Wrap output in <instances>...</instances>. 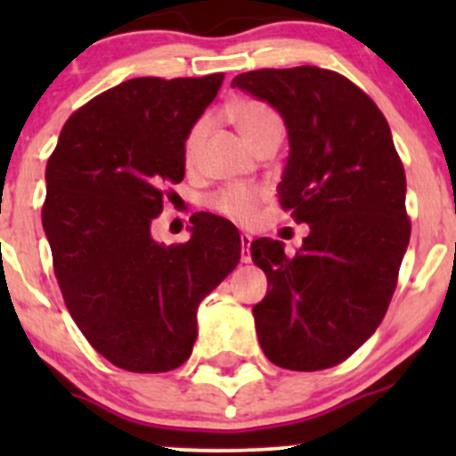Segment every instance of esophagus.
<instances>
[{"label":"esophagus","instance_id":"obj_1","mask_svg":"<svg viewBox=\"0 0 456 456\" xmlns=\"http://www.w3.org/2000/svg\"><path fill=\"white\" fill-rule=\"evenodd\" d=\"M251 240H254V238H251L249 233H242L240 236V245H242L240 262H245V265H249L251 262Z\"/></svg>","mask_w":456,"mask_h":456}]
</instances>
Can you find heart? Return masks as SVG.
<instances>
[{
	"mask_svg": "<svg viewBox=\"0 0 456 456\" xmlns=\"http://www.w3.org/2000/svg\"><path fill=\"white\" fill-rule=\"evenodd\" d=\"M229 117H232L233 126L240 132V136L245 139L247 145L254 150L260 141L269 139V136H282V118L275 112L273 108H269L266 103L260 101H245V103H238L236 108L229 110ZM209 117H202L191 126V130L185 136V159L187 163H194L196 156H199L202 141H205L207 132H209ZM257 202V191L249 190V187H224L218 194L211 196V207H214L218 214L227 216L233 220H249V216L254 214Z\"/></svg>",
	"mask_w": 456,
	"mask_h": 456,
	"instance_id": "heart-1",
	"label": "heart"
}]
</instances>
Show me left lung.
Segmentation results:
<instances>
[{"mask_svg": "<svg viewBox=\"0 0 456 456\" xmlns=\"http://www.w3.org/2000/svg\"><path fill=\"white\" fill-rule=\"evenodd\" d=\"M232 87L282 117L280 205L309 224L296 256L280 240L251 242L269 284L254 306L257 342L280 369H330L375 333L397 287L411 240L403 165L384 114L338 72L254 70Z\"/></svg>", "mask_w": 456, "mask_h": 456, "instance_id": "left-lung-1", "label": "left lung"}]
</instances>
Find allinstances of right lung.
<instances>
[{"label":"right lung","instance_id":"right-lung-1","mask_svg":"<svg viewBox=\"0 0 456 456\" xmlns=\"http://www.w3.org/2000/svg\"><path fill=\"white\" fill-rule=\"evenodd\" d=\"M220 84L123 81L68 118L45 165L41 223L59 289L87 342L123 370L187 362L202 297L240 260V233L220 216H194L183 245L151 236L163 187L185 176L187 132Z\"/></svg>","mask_w":456,"mask_h":456}]
</instances>
